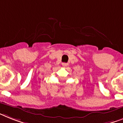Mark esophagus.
I'll return each instance as SVG.
<instances>
[{"instance_id": "esophagus-1", "label": "esophagus", "mask_w": 123, "mask_h": 123, "mask_svg": "<svg viewBox=\"0 0 123 123\" xmlns=\"http://www.w3.org/2000/svg\"><path fill=\"white\" fill-rule=\"evenodd\" d=\"M67 65H68V63H62V66L63 67H67Z\"/></svg>"}]
</instances>
